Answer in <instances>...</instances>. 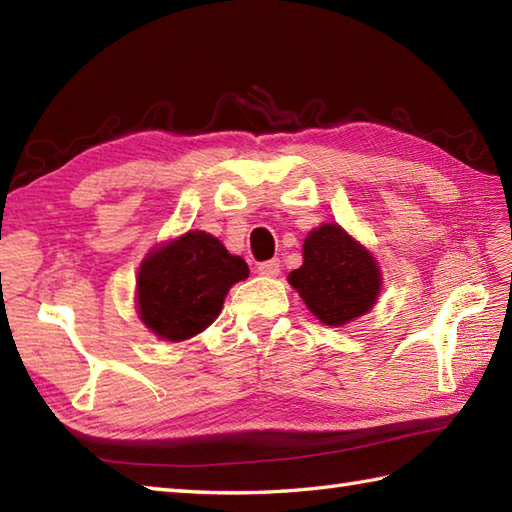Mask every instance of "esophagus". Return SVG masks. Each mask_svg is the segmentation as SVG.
<instances>
[{
  "instance_id": "obj_1",
  "label": "esophagus",
  "mask_w": 512,
  "mask_h": 512,
  "mask_svg": "<svg viewBox=\"0 0 512 512\" xmlns=\"http://www.w3.org/2000/svg\"><path fill=\"white\" fill-rule=\"evenodd\" d=\"M257 273L264 275V277H277L281 273L279 259H268V262H262L257 266Z\"/></svg>"
}]
</instances>
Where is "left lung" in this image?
<instances>
[{"instance_id":"1","label":"left lung","mask_w":512,"mask_h":512,"mask_svg":"<svg viewBox=\"0 0 512 512\" xmlns=\"http://www.w3.org/2000/svg\"><path fill=\"white\" fill-rule=\"evenodd\" d=\"M288 281L325 325H343L376 303L380 273L374 257L339 224H323L303 242V266Z\"/></svg>"}]
</instances>
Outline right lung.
<instances>
[{
    "label": "right lung",
    "mask_w": 512,
    "mask_h": 512,
    "mask_svg": "<svg viewBox=\"0 0 512 512\" xmlns=\"http://www.w3.org/2000/svg\"><path fill=\"white\" fill-rule=\"evenodd\" d=\"M248 277L220 239L189 231L156 248L138 273V312L160 339L184 341L217 319L228 288Z\"/></svg>",
    "instance_id": "1"
}]
</instances>
